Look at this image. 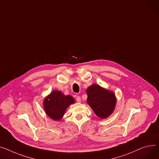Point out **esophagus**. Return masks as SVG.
I'll list each match as a JSON object with an SVG mask.
<instances>
[{
  "label": "esophagus",
  "mask_w": 159,
  "mask_h": 159,
  "mask_svg": "<svg viewBox=\"0 0 159 159\" xmlns=\"http://www.w3.org/2000/svg\"><path fill=\"white\" fill-rule=\"evenodd\" d=\"M76 100L77 102L80 103L81 102V98L79 96H77V97H76Z\"/></svg>",
  "instance_id": "34e87169"
}]
</instances>
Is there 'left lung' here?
I'll return each mask as SVG.
<instances>
[{
	"mask_svg": "<svg viewBox=\"0 0 159 159\" xmlns=\"http://www.w3.org/2000/svg\"><path fill=\"white\" fill-rule=\"evenodd\" d=\"M86 93L87 103L98 117L101 119L109 117L116 105L114 93L95 84L87 88Z\"/></svg>",
	"mask_w": 159,
	"mask_h": 159,
	"instance_id": "left-lung-1",
	"label": "left lung"
}]
</instances>
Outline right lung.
I'll return each mask as SVG.
<instances>
[{
	"label": "right lung",
	"instance_id": "1",
	"mask_svg": "<svg viewBox=\"0 0 159 159\" xmlns=\"http://www.w3.org/2000/svg\"><path fill=\"white\" fill-rule=\"evenodd\" d=\"M75 103L70 95H65L61 91H52L43 100V109L46 114L54 121H59L64 116L67 108Z\"/></svg>",
	"mask_w": 159,
	"mask_h": 159
}]
</instances>
